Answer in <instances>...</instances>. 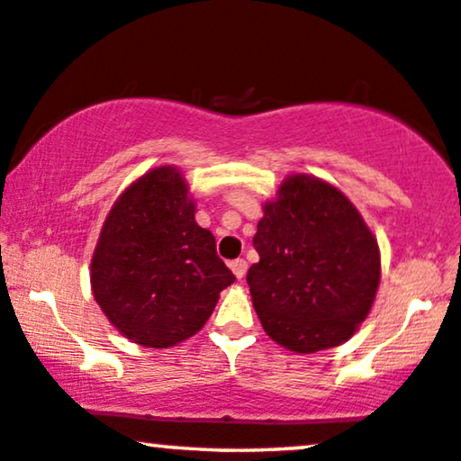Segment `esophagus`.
Wrapping results in <instances>:
<instances>
[{
	"mask_svg": "<svg viewBox=\"0 0 461 461\" xmlns=\"http://www.w3.org/2000/svg\"><path fill=\"white\" fill-rule=\"evenodd\" d=\"M230 267H231V272L236 274V278H238V280H242V278H244V274H247L249 263L244 261V259H234V261L230 263Z\"/></svg>",
	"mask_w": 461,
	"mask_h": 461,
	"instance_id": "1",
	"label": "esophagus"
}]
</instances>
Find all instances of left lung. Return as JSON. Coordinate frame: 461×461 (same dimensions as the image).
I'll list each match as a JSON object with an SVG mask.
<instances>
[{
  "label": "left lung",
  "instance_id": "obj_1",
  "mask_svg": "<svg viewBox=\"0 0 461 461\" xmlns=\"http://www.w3.org/2000/svg\"><path fill=\"white\" fill-rule=\"evenodd\" d=\"M247 274L266 333L293 352L339 346L369 314L379 285V249L339 189L293 175L263 206Z\"/></svg>",
  "mask_w": 461,
  "mask_h": 461
}]
</instances>
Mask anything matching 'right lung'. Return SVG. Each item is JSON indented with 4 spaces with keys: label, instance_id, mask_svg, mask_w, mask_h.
Returning <instances> with one entry per match:
<instances>
[{
    "label": "right lung",
    "instance_id": "obj_1",
    "mask_svg": "<svg viewBox=\"0 0 461 461\" xmlns=\"http://www.w3.org/2000/svg\"><path fill=\"white\" fill-rule=\"evenodd\" d=\"M175 168L132 183L103 225L92 257V293L120 333L170 348L204 327L219 293L236 280Z\"/></svg>",
    "mask_w": 461,
    "mask_h": 461
}]
</instances>
